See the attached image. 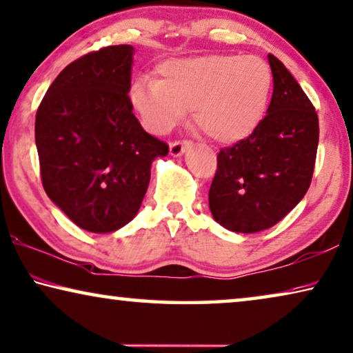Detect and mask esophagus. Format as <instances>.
Wrapping results in <instances>:
<instances>
[{
    "mask_svg": "<svg viewBox=\"0 0 353 353\" xmlns=\"http://www.w3.org/2000/svg\"><path fill=\"white\" fill-rule=\"evenodd\" d=\"M190 148H192V143L190 141H174L170 144V152L172 157H179Z\"/></svg>",
    "mask_w": 353,
    "mask_h": 353,
    "instance_id": "1",
    "label": "esophagus"
}]
</instances>
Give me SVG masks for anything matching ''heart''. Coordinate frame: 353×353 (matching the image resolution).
Masks as SVG:
<instances>
[{"mask_svg":"<svg viewBox=\"0 0 353 353\" xmlns=\"http://www.w3.org/2000/svg\"><path fill=\"white\" fill-rule=\"evenodd\" d=\"M160 81L141 78L130 88L132 108L146 130L165 135L188 110L218 143L250 137L265 114L273 77L257 56L205 54L160 65Z\"/></svg>","mask_w":353,"mask_h":353,"instance_id":"1","label":"heart"}]
</instances>
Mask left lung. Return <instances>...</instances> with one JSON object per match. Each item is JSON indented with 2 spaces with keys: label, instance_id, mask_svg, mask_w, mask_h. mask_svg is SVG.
<instances>
[{
  "label": "left lung",
  "instance_id": "8db88e82",
  "mask_svg": "<svg viewBox=\"0 0 353 353\" xmlns=\"http://www.w3.org/2000/svg\"><path fill=\"white\" fill-rule=\"evenodd\" d=\"M273 94L248 138L220 150L209 190L215 221L234 232L275 226L305 196L314 172L319 119L297 80L268 53Z\"/></svg>",
  "mask_w": 353,
  "mask_h": 353
}]
</instances>
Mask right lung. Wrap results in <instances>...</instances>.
<instances>
[{
  "mask_svg": "<svg viewBox=\"0 0 353 353\" xmlns=\"http://www.w3.org/2000/svg\"><path fill=\"white\" fill-rule=\"evenodd\" d=\"M132 46H111L70 63L36 113V146L48 198L77 226L114 232L138 214L157 157L168 144L132 113Z\"/></svg>",
  "mask_w": 353,
  "mask_h": 353,
  "instance_id": "add662e5",
  "label": "right lung"
}]
</instances>
